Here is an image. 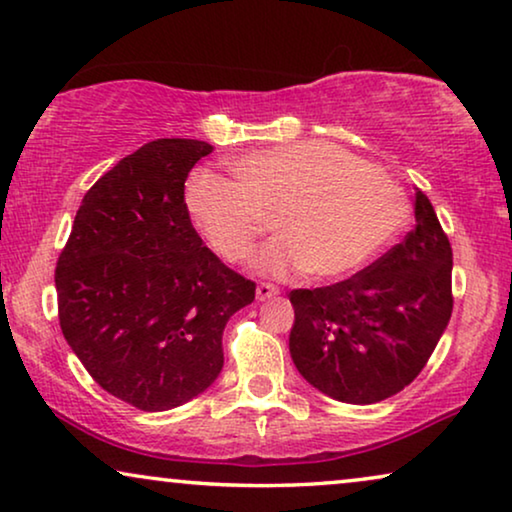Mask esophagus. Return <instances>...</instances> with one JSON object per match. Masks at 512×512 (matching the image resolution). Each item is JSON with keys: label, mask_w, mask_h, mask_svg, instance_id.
<instances>
[{"label": "esophagus", "mask_w": 512, "mask_h": 512, "mask_svg": "<svg viewBox=\"0 0 512 512\" xmlns=\"http://www.w3.org/2000/svg\"><path fill=\"white\" fill-rule=\"evenodd\" d=\"M280 290L276 285H271V283H259L257 285V299L259 301H266V299H271V297H276Z\"/></svg>", "instance_id": "34e87169"}]
</instances>
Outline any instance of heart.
<instances>
[{"mask_svg": "<svg viewBox=\"0 0 512 512\" xmlns=\"http://www.w3.org/2000/svg\"><path fill=\"white\" fill-rule=\"evenodd\" d=\"M236 183L199 171L185 187L194 232L215 257L243 264L257 257L264 276L306 271L313 280L352 276L401 234L408 199L397 181L327 141L255 150L232 164Z\"/></svg>", "mask_w": 512, "mask_h": 512, "instance_id": "obj_1", "label": "heart"}]
</instances>
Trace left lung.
<instances>
[{"label": "left lung", "instance_id": "1", "mask_svg": "<svg viewBox=\"0 0 512 512\" xmlns=\"http://www.w3.org/2000/svg\"><path fill=\"white\" fill-rule=\"evenodd\" d=\"M290 355L313 387L378 403L413 383L452 315V248L415 187V229L341 283L292 290Z\"/></svg>", "mask_w": 512, "mask_h": 512}]
</instances>
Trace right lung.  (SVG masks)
Here are the masks:
<instances>
[{
	"instance_id": "add662e5",
	"label": "right lung",
	"mask_w": 512,
	"mask_h": 512,
	"mask_svg": "<svg viewBox=\"0 0 512 512\" xmlns=\"http://www.w3.org/2000/svg\"><path fill=\"white\" fill-rule=\"evenodd\" d=\"M213 146L157 139L85 192L55 269L62 334L106 392L169 410L225 364L222 331L253 304L255 283L194 232L185 181Z\"/></svg>"
}]
</instances>
